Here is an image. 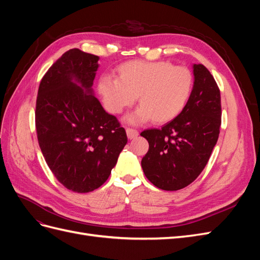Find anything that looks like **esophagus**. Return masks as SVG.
<instances>
[{
    "mask_svg": "<svg viewBox=\"0 0 260 260\" xmlns=\"http://www.w3.org/2000/svg\"><path fill=\"white\" fill-rule=\"evenodd\" d=\"M125 132H127V137L130 140L135 139L139 136V131L136 130V129H132V128H127V129H125Z\"/></svg>",
    "mask_w": 260,
    "mask_h": 260,
    "instance_id": "obj_1",
    "label": "esophagus"
}]
</instances>
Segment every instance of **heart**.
Masks as SVG:
<instances>
[{
  "label": "heart",
  "mask_w": 260,
  "mask_h": 260,
  "mask_svg": "<svg viewBox=\"0 0 260 260\" xmlns=\"http://www.w3.org/2000/svg\"><path fill=\"white\" fill-rule=\"evenodd\" d=\"M118 77L103 76L99 92L107 111L117 115L136 102L141 105L128 117L131 123L171 121L183 111L193 90L192 73L169 61L130 60L117 68Z\"/></svg>",
  "instance_id": "heart-1"
}]
</instances>
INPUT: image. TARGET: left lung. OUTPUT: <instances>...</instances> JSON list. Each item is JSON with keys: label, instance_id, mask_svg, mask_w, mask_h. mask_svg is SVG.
<instances>
[{"label": "left lung", "instance_id": "left-lung-1", "mask_svg": "<svg viewBox=\"0 0 260 260\" xmlns=\"http://www.w3.org/2000/svg\"><path fill=\"white\" fill-rule=\"evenodd\" d=\"M194 84L183 111L161 129L141 132L148 152L141 165L158 188L177 191L191 184L208 162L220 132V90L202 64L193 65Z\"/></svg>", "mask_w": 260, "mask_h": 260}]
</instances>
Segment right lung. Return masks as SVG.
Instances as JSON below:
<instances>
[{
	"mask_svg": "<svg viewBox=\"0 0 260 260\" xmlns=\"http://www.w3.org/2000/svg\"><path fill=\"white\" fill-rule=\"evenodd\" d=\"M99 56L72 49L43 76L36 104L38 142L53 175L68 190L88 193L111 175L128 139L94 96Z\"/></svg>",
	"mask_w": 260,
	"mask_h": 260,
	"instance_id": "right-lung-1",
	"label": "right lung"
}]
</instances>
